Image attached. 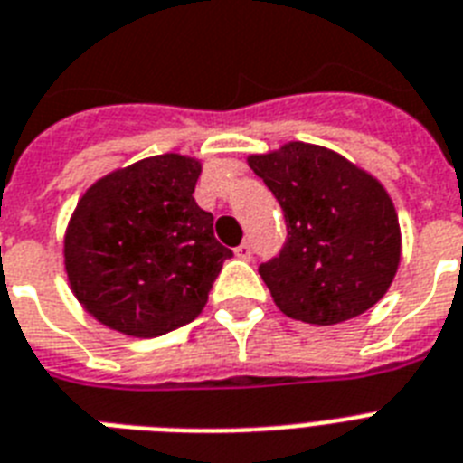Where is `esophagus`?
Wrapping results in <instances>:
<instances>
[{"mask_svg":"<svg viewBox=\"0 0 463 463\" xmlns=\"http://www.w3.org/2000/svg\"><path fill=\"white\" fill-rule=\"evenodd\" d=\"M235 257L244 259V261H247V259H251V244L250 242L238 244V247H235Z\"/></svg>","mask_w":463,"mask_h":463,"instance_id":"obj_1","label":"esophagus"}]
</instances>
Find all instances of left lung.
<instances>
[{
  "label": "left lung",
  "instance_id": "left-lung-1",
  "mask_svg": "<svg viewBox=\"0 0 463 463\" xmlns=\"http://www.w3.org/2000/svg\"><path fill=\"white\" fill-rule=\"evenodd\" d=\"M285 213L283 250L259 266L285 317L333 326L368 311L400 266V221L385 187L333 149L288 142L251 154Z\"/></svg>",
  "mask_w": 463,
  "mask_h": 463
}]
</instances>
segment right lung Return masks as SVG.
Listing matches in <instances>:
<instances>
[{
	"label": "right lung",
	"mask_w": 463,
	"mask_h": 463,
	"mask_svg": "<svg viewBox=\"0 0 463 463\" xmlns=\"http://www.w3.org/2000/svg\"><path fill=\"white\" fill-rule=\"evenodd\" d=\"M202 164L159 154L99 178L63 238L78 302L123 335L156 337L202 314L228 247L193 193Z\"/></svg>",
	"instance_id": "1"
}]
</instances>
